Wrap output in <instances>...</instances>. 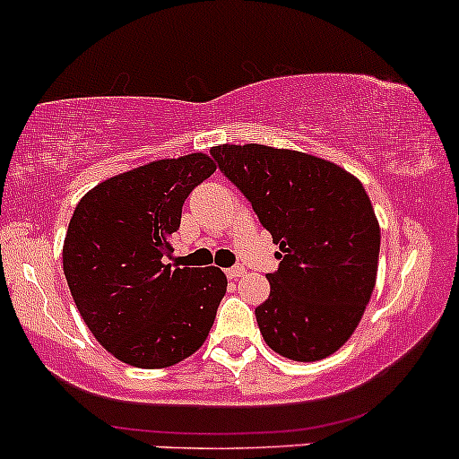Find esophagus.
Returning <instances> with one entry per match:
<instances>
[{
    "mask_svg": "<svg viewBox=\"0 0 459 459\" xmlns=\"http://www.w3.org/2000/svg\"><path fill=\"white\" fill-rule=\"evenodd\" d=\"M244 273H246L244 265H233V267H229V270H226V276H229V278H239V276H244Z\"/></svg>",
    "mask_w": 459,
    "mask_h": 459,
    "instance_id": "34e87169",
    "label": "esophagus"
}]
</instances>
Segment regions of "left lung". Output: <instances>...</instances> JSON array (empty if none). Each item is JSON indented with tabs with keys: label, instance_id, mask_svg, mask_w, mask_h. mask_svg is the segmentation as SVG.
<instances>
[{
	"label": "left lung",
	"instance_id": "8db88e82",
	"mask_svg": "<svg viewBox=\"0 0 459 459\" xmlns=\"http://www.w3.org/2000/svg\"><path fill=\"white\" fill-rule=\"evenodd\" d=\"M278 246L281 265L256 324L276 354L328 358L347 343L371 299L380 224L365 187L341 166L265 144L212 149Z\"/></svg>",
	"mask_w": 459,
	"mask_h": 459
}]
</instances>
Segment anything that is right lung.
Returning <instances> with one entry per match:
<instances>
[{"label": "right lung", "instance_id": "add662e5", "mask_svg": "<svg viewBox=\"0 0 459 459\" xmlns=\"http://www.w3.org/2000/svg\"><path fill=\"white\" fill-rule=\"evenodd\" d=\"M215 168L204 152L144 163L99 183L73 212L62 246L71 296L94 339L131 367H172L207 341L224 272L163 256L189 192Z\"/></svg>", "mask_w": 459, "mask_h": 459}]
</instances>
